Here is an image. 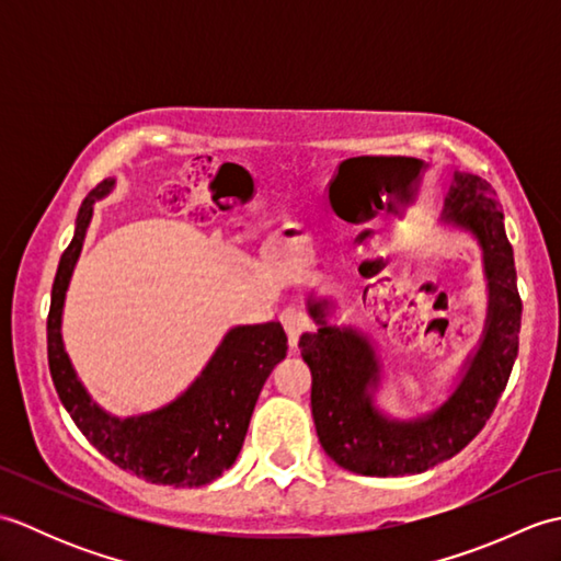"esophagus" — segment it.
Returning a JSON list of instances; mask_svg holds the SVG:
<instances>
[{"label":"esophagus","mask_w":561,"mask_h":561,"mask_svg":"<svg viewBox=\"0 0 561 561\" xmlns=\"http://www.w3.org/2000/svg\"><path fill=\"white\" fill-rule=\"evenodd\" d=\"M279 320H282L284 330H287L289 347H296V344H299V337L308 330V318H306V313H301L299 308H287V311H282Z\"/></svg>","instance_id":"34e87169"}]
</instances>
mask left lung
I'll return each instance as SVG.
<instances>
[{
    "instance_id": "left-lung-1",
    "label": "left lung",
    "mask_w": 561,
    "mask_h": 561,
    "mask_svg": "<svg viewBox=\"0 0 561 561\" xmlns=\"http://www.w3.org/2000/svg\"><path fill=\"white\" fill-rule=\"evenodd\" d=\"M444 219L480 243L490 304L480 347L465 364L456 390L436 410L414 420H390L380 412L374 402L380 362L371 340L352 325H330L328 299H308L318 330L304 332L299 347L313 376L316 432L328 456L350 472L400 478L453 458L482 432L508 383L523 304L514 248L494 187L472 173H453Z\"/></svg>"
}]
</instances>
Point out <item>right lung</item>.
<instances>
[{"label": "right lung", "instance_id": "right-lung-1", "mask_svg": "<svg viewBox=\"0 0 561 561\" xmlns=\"http://www.w3.org/2000/svg\"><path fill=\"white\" fill-rule=\"evenodd\" d=\"M113 187L115 178H105L81 202L75 238L59 257L47 313V364L53 383L79 432L117 468L151 484H209L221 478L241 453L260 390L272 368L287 356V335L279 323L231 328L202 374L173 402L133 416H115L99 408L65 352L62 308L93 205Z\"/></svg>", "mask_w": 561, "mask_h": 561}]
</instances>
